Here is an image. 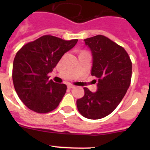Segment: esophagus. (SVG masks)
Returning a JSON list of instances; mask_svg holds the SVG:
<instances>
[{
	"mask_svg": "<svg viewBox=\"0 0 150 150\" xmlns=\"http://www.w3.org/2000/svg\"><path fill=\"white\" fill-rule=\"evenodd\" d=\"M67 88H75V86H74V85H72V84H68V85H67Z\"/></svg>",
	"mask_w": 150,
	"mask_h": 150,
	"instance_id": "esophagus-1",
	"label": "esophagus"
}]
</instances>
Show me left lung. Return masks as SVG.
Here are the masks:
<instances>
[{
	"label": "left lung",
	"mask_w": 150,
	"mask_h": 150,
	"mask_svg": "<svg viewBox=\"0 0 150 150\" xmlns=\"http://www.w3.org/2000/svg\"><path fill=\"white\" fill-rule=\"evenodd\" d=\"M84 41L92 53L91 75L98 80V91L84 88V96L76 100V107L84 117L99 120L110 114L124 98L131 84L132 63L122 46L105 36Z\"/></svg>",
	"instance_id": "1"
}]
</instances>
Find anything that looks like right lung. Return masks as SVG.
<instances>
[{"mask_svg": "<svg viewBox=\"0 0 150 150\" xmlns=\"http://www.w3.org/2000/svg\"><path fill=\"white\" fill-rule=\"evenodd\" d=\"M77 41L44 35L17 52L13 61V82L18 98L28 108L47 113L59 106L67 86L49 80L48 74Z\"/></svg>", "mask_w": 150, "mask_h": 150, "instance_id": "add662e5", "label": "right lung"}]
</instances>
